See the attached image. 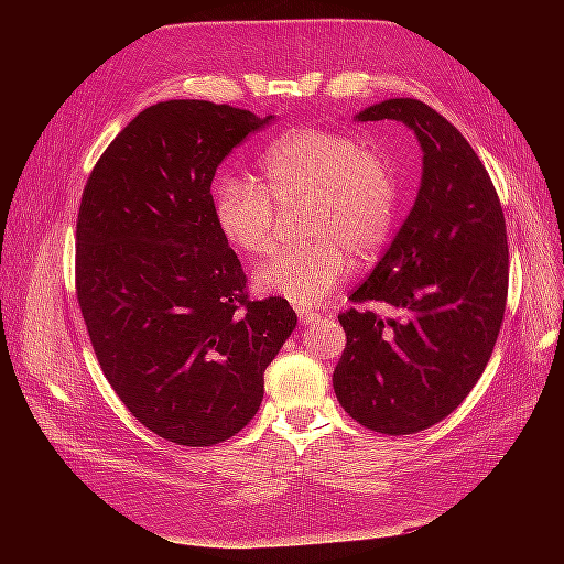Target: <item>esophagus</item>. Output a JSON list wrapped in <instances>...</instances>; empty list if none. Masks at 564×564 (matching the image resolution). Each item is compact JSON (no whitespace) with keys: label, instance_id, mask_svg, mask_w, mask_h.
<instances>
[{"label":"esophagus","instance_id":"1","mask_svg":"<svg viewBox=\"0 0 564 564\" xmlns=\"http://www.w3.org/2000/svg\"><path fill=\"white\" fill-rule=\"evenodd\" d=\"M296 315H299V322H301V324H311V322H317V319H319V313L308 311V308H296Z\"/></svg>","mask_w":564,"mask_h":564}]
</instances>
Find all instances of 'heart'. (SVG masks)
<instances>
[{
    "label": "heart",
    "mask_w": 564,
    "mask_h": 564,
    "mask_svg": "<svg viewBox=\"0 0 564 564\" xmlns=\"http://www.w3.org/2000/svg\"><path fill=\"white\" fill-rule=\"evenodd\" d=\"M261 169L265 185L232 172L216 178V226L237 251L261 259L278 242V207L305 202L303 237L313 242L261 265L253 289L308 308L350 275V253L367 259L388 242L400 207L395 169L355 135L332 129L284 133L263 152Z\"/></svg>",
    "instance_id": "obj_1"
}]
</instances>
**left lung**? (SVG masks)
<instances>
[{"label":"left lung","mask_w":564,"mask_h":564,"mask_svg":"<svg viewBox=\"0 0 564 564\" xmlns=\"http://www.w3.org/2000/svg\"><path fill=\"white\" fill-rule=\"evenodd\" d=\"M355 119L406 124L421 143L423 172L395 240L350 294L400 315H338L348 340L334 392L365 429L412 435L449 416L489 362L508 296L506 218L485 164L431 106L388 98Z\"/></svg>","instance_id":"left-lung-1"}]
</instances>
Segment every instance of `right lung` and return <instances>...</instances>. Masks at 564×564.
<instances>
[{
  "mask_svg": "<svg viewBox=\"0 0 564 564\" xmlns=\"http://www.w3.org/2000/svg\"><path fill=\"white\" fill-rule=\"evenodd\" d=\"M272 119L164 100L117 133L84 185L75 284L94 352L129 412L176 445L240 433L296 327L284 299H249L214 218L218 164Z\"/></svg>",
  "mask_w": 564,
  "mask_h": 564,
  "instance_id": "right-lung-1",
  "label": "right lung"
}]
</instances>
